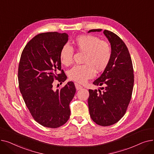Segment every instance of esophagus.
<instances>
[{
  "instance_id": "obj_1",
  "label": "esophagus",
  "mask_w": 154,
  "mask_h": 154,
  "mask_svg": "<svg viewBox=\"0 0 154 154\" xmlns=\"http://www.w3.org/2000/svg\"><path fill=\"white\" fill-rule=\"evenodd\" d=\"M75 88L78 91V90H80V89H82V88H83V87L82 85H80L79 84H78L77 83H75Z\"/></svg>"
}]
</instances>
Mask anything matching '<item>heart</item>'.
<instances>
[{"label": "heart", "instance_id": "1", "mask_svg": "<svg viewBox=\"0 0 154 154\" xmlns=\"http://www.w3.org/2000/svg\"><path fill=\"white\" fill-rule=\"evenodd\" d=\"M74 43L78 51L85 53V64L72 67L69 71V77L73 81L84 84L94 77L95 71L102 72L108 66L112 56L111 48L108 43L92 35H80ZM73 57V48L69 45H63L60 51L61 63L65 66H70Z\"/></svg>", "mask_w": 154, "mask_h": 154}]
</instances>
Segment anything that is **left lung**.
Returning <instances> with one entry per match:
<instances>
[{
    "label": "left lung",
    "instance_id": "8db88e82",
    "mask_svg": "<svg viewBox=\"0 0 154 154\" xmlns=\"http://www.w3.org/2000/svg\"><path fill=\"white\" fill-rule=\"evenodd\" d=\"M92 29L88 32H100ZM103 34L111 45L110 62L102 75L93 84L104 85L99 90H88V110L91 119L101 126H109L117 123L125 114L130 103L134 82L132 59L128 48L117 35L104 30Z\"/></svg>",
    "mask_w": 154,
    "mask_h": 154
}]
</instances>
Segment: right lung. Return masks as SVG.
I'll use <instances>...</instances> for the list:
<instances>
[{"label":"right lung","mask_w":154,"mask_h":154,"mask_svg":"<svg viewBox=\"0 0 154 154\" xmlns=\"http://www.w3.org/2000/svg\"><path fill=\"white\" fill-rule=\"evenodd\" d=\"M66 33L47 32L32 38L22 52L18 69L20 93L32 117L44 127L55 128L66 124L69 104L75 94L73 82L53 90L54 80L62 84L67 76L61 70L60 51L68 41Z\"/></svg>","instance_id":"obj_1"}]
</instances>
